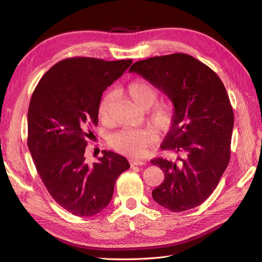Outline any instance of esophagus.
<instances>
[{
  "instance_id": "obj_1",
  "label": "esophagus",
  "mask_w": 262,
  "mask_h": 262,
  "mask_svg": "<svg viewBox=\"0 0 262 262\" xmlns=\"http://www.w3.org/2000/svg\"><path fill=\"white\" fill-rule=\"evenodd\" d=\"M130 162V165L132 166H141V165H145L146 162L145 161H142V160H136V158H130L129 160Z\"/></svg>"
}]
</instances>
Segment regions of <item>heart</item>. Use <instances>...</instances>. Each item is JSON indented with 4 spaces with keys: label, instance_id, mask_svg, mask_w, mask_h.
<instances>
[{
    "label": "heart",
    "instance_id": "obj_1",
    "mask_svg": "<svg viewBox=\"0 0 262 262\" xmlns=\"http://www.w3.org/2000/svg\"><path fill=\"white\" fill-rule=\"evenodd\" d=\"M125 92L133 104L140 109L145 110L152 107L148 113V119L157 131L167 132L171 128L176 116L175 107L170 101H160L154 105L158 97V91L155 86L145 80L138 78L128 84ZM113 102V92L105 93L98 102L97 116L102 123H107L110 120ZM155 129L143 128L120 130L109 138V145L121 154L141 156L155 143L157 132Z\"/></svg>",
    "mask_w": 262,
    "mask_h": 262
}]
</instances>
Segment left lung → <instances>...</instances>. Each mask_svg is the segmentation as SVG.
<instances>
[{"label":"left lung","mask_w":262,"mask_h":262,"mask_svg":"<svg viewBox=\"0 0 262 262\" xmlns=\"http://www.w3.org/2000/svg\"><path fill=\"white\" fill-rule=\"evenodd\" d=\"M130 72L167 95L176 113L161 148L177 158L150 161L165 177L153 199L172 212L193 209L211 195L231 158L234 113L225 86L213 70L186 53L138 61Z\"/></svg>","instance_id":"8db88e82"}]
</instances>
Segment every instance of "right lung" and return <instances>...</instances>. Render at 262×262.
Returning <instances> with one entry per match:
<instances>
[{
    "label": "right lung",
    "instance_id": "right-lung-1",
    "mask_svg": "<svg viewBox=\"0 0 262 262\" xmlns=\"http://www.w3.org/2000/svg\"><path fill=\"white\" fill-rule=\"evenodd\" d=\"M131 63V59L68 58L47 71L31 95L29 152L50 195L74 215L93 216L104 210L117 178L130 168L125 157L110 150H102L92 165L84 153L92 128L98 124L102 93Z\"/></svg>",
    "mask_w": 262,
    "mask_h": 262
}]
</instances>
